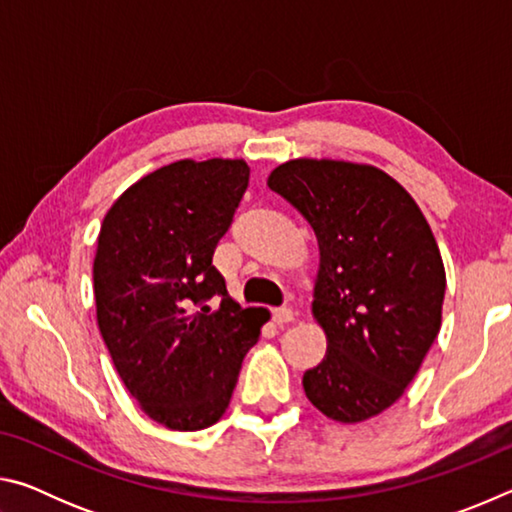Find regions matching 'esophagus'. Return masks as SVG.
<instances>
[{
  "label": "esophagus",
  "mask_w": 512,
  "mask_h": 512,
  "mask_svg": "<svg viewBox=\"0 0 512 512\" xmlns=\"http://www.w3.org/2000/svg\"><path fill=\"white\" fill-rule=\"evenodd\" d=\"M271 318H273L275 325L291 323V320H293V309H289V307H275V309H271Z\"/></svg>",
  "instance_id": "34e87169"
}]
</instances>
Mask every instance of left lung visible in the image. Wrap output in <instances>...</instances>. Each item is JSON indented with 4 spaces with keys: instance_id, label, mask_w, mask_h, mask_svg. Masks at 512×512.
Segmentation results:
<instances>
[{
    "instance_id": "8db88e82",
    "label": "left lung",
    "mask_w": 512,
    "mask_h": 512,
    "mask_svg": "<svg viewBox=\"0 0 512 512\" xmlns=\"http://www.w3.org/2000/svg\"><path fill=\"white\" fill-rule=\"evenodd\" d=\"M268 187L316 232L314 316L325 359L302 377L307 400L361 422L400 400L440 332L445 266L409 192L388 173L339 160H291Z\"/></svg>"
}]
</instances>
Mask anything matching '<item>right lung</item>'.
Returning a JSON list of instances; mask_svg holds the SVG:
<instances>
[{"label":"right lung","mask_w":512,"mask_h":512,"mask_svg":"<svg viewBox=\"0 0 512 512\" xmlns=\"http://www.w3.org/2000/svg\"><path fill=\"white\" fill-rule=\"evenodd\" d=\"M244 160H180L137 180L101 223L103 343L151 420L198 431L228 409L266 309H241L212 264L248 187Z\"/></svg>","instance_id":"right-lung-1"}]
</instances>
